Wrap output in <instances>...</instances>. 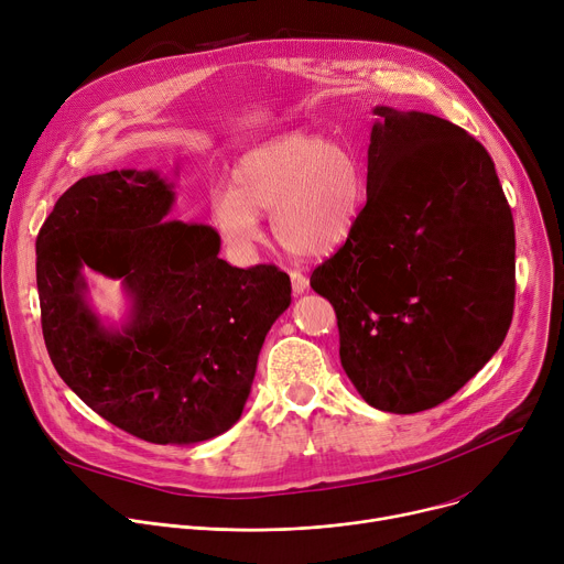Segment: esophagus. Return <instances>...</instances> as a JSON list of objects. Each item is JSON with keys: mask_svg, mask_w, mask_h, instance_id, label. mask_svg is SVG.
I'll return each mask as SVG.
<instances>
[{"mask_svg": "<svg viewBox=\"0 0 564 564\" xmlns=\"http://www.w3.org/2000/svg\"><path fill=\"white\" fill-rule=\"evenodd\" d=\"M289 278H291V286H293V293H295V295H300V293H304V291H306L308 280H306V275H304L302 271L291 269V271H289Z\"/></svg>", "mask_w": 564, "mask_h": 564, "instance_id": "34e87169", "label": "esophagus"}]
</instances>
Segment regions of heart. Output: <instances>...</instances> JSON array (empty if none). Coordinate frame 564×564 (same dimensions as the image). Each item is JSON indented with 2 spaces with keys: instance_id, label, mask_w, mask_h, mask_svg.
Wrapping results in <instances>:
<instances>
[{
  "instance_id": "b5f03b06",
  "label": "heart",
  "mask_w": 564,
  "mask_h": 564,
  "mask_svg": "<svg viewBox=\"0 0 564 564\" xmlns=\"http://www.w3.org/2000/svg\"><path fill=\"white\" fill-rule=\"evenodd\" d=\"M367 172L360 156L311 134H286L243 154L230 187L210 193V219L221 239L250 253L260 239V213H271L275 241L297 258L338 250L360 224Z\"/></svg>"
}]
</instances>
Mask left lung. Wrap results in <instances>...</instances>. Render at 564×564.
Wrapping results in <instances>:
<instances>
[{"instance_id": "obj_1", "label": "left lung", "mask_w": 564, "mask_h": 564, "mask_svg": "<svg viewBox=\"0 0 564 564\" xmlns=\"http://www.w3.org/2000/svg\"><path fill=\"white\" fill-rule=\"evenodd\" d=\"M373 113L365 213L311 286L336 311L358 394L414 414L451 399L505 343L516 230L479 141L432 113Z\"/></svg>"}]
</instances>
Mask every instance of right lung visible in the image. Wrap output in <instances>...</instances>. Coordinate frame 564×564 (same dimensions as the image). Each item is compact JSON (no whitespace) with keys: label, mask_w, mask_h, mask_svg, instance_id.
I'll list each match as a JSON object with an SVG mask.
<instances>
[{"label":"right lung","mask_w":564,"mask_h":564,"mask_svg":"<svg viewBox=\"0 0 564 564\" xmlns=\"http://www.w3.org/2000/svg\"><path fill=\"white\" fill-rule=\"evenodd\" d=\"M172 183L154 170L85 176L35 241L46 351L96 414L150 444H199L241 416L271 325L291 304L273 264L230 267L204 224L163 221ZM83 270L120 279L131 321L107 330Z\"/></svg>","instance_id":"1"}]
</instances>
